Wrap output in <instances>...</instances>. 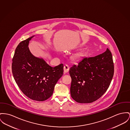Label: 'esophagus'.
I'll return each mask as SVG.
<instances>
[{
	"label": "esophagus",
	"mask_w": 130,
	"mask_h": 130,
	"mask_svg": "<svg viewBox=\"0 0 130 130\" xmlns=\"http://www.w3.org/2000/svg\"><path fill=\"white\" fill-rule=\"evenodd\" d=\"M69 67L68 65H65L63 67V70L64 73H67L69 71Z\"/></svg>",
	"instance_id": "1"
}]
</instances>
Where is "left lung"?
<instances>
[{
	"label": "left lung",
	"instance_id": "1",
	"mask_svg": "<svg viewBox=\"0 0 130 130\" xmlns=\"http://www.w3.org/2000/svg\"><path fill=\"white\" fill-rule=\"evenodd\" d=\"M70 94L79 103H91L100 98L109 86L114 74L109 49L94 57L83 58L69 69Z\"/></svg>",
	"mask_w": 130,
	"mask_h": 130
}]
</instances>
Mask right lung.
Instances as JSON below:
<instances>
[{
  "label": "right lung",
  "instance_id": "add662e5",
  "mask_svg": "<svg viewBox=\"0 0 130 130\" xmlns=\"http://www.w3.org/2000/svg\"><path fill=\"white\" fill-rule=\"evenodd\" d=\"M31 36L18 45L12 60L14 78L22 92L29 99L44 101L51 96L55 86L63 74L62 63L54 68L33 56L28 47Z\"/></svg>",
  "mask_w": 130,
  "mask_h": 130
}]
</instances>
